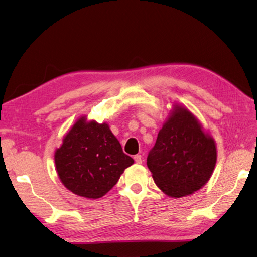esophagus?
Instances as JSON below:
<instances>
[{"instance_id":"1","label":"esophagus","mask_w":257,"mask_h":257,"mask_svg":"<svg viewBox=\"0 0 257 257\" xmlns=\"http://www.w3.org/2000/svg\"><path fill=\"white\" fill-rule=\"evenodd\" d=\"M134 160H135L136 164H142V157H141V155H136L134 157Z\"/></svg>"}]
</instances>
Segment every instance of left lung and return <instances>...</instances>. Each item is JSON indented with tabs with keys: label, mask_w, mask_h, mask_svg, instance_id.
<instances>
[{
	"label": "left lung",
	"mask_w": 257,
	"mask_h": 257,
	"mask_svg": "<svg viewBox=\"0 0 257 257\" xmlns=\"http://www.w3.org/2000/svg\"><path fill=\"white\" fill-rule=\"evenodd\" d=\"M217 162L215 140L188 109L175 104L147 157L156 185L179 198L201 189Z\"/></svg>",
	"instance_id": "left-lung-1"
}]
</instances>
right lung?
<instances>
[{
    "label": "right lung",
    "mask_w": 257,
    "mask_h": 257,
    "mask_svg": "<svg viewBox=\"0 0 257 257\" xmlns=\"http://www.w3.org/2000/svg\"><path fill=\"white\" fill-rule=\"evenodd\" d=\"M58 176L66 189L89 199L107 194L134 164L107 123L77 120L55 152Z\"/></svg>",
    "instance_id": "obj_1"
}]
</instances>
